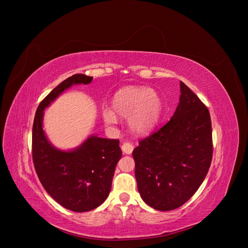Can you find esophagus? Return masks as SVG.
I'll list each match as a JSON object with an SVG mask.
<instances>
[{
	"instance_id": "34e87169",
	"label": "esophagus",
	"mask_w": 248,
	"mask_h": 248,
	"mask_svg": "<svg viewBox=\"0 0 248 248\" xmlns=\"http://www.w3.org/2000/svg\"><path fill=\"white\" fill-rule=\"evenodd\" d=\"M122 151L125 155H131L134 151V146L131 144V142L125 141V142H124L123 146H122Z\"/></svg>"
}]
</instances>
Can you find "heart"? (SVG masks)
<instances>
[{
	"label": "heart",
	"instance_id": "b5f03b06",
	"mask_svg": "<svg viewBox=\"0 0 248 248\" xmlns=\"http://www.w3.org/2000/svg\"><path fill=\"white\" fill-rule=\"evenodd\" d=\"M161 112L162 99L155 89L125 86L112 96L111 108L101 109V117L108 125L117 123V116L126 119L129 131L138 136H145L157 125Z\"/></svg>",
	"mask_w": 248,
	"mask_h": 248
}]
</instances>
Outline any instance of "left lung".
Wrapping results in <instances>:
<instances>
[{
  "mask_svg": "<svg viewBox=\"0 0 248 248\" xmlns=\"http://www.w3.org/2000/svg\"><path fill=\"white\" fill-rule=\"evenodd\" d=\"M180 93L170 122L140 140L133 152L140 197L159 211L187 202L203 183L212 161L209 110L182 81Z\"/></svg>",
  "mask_w": 248,
  "mask_h": 248,
  "instance_id": "8db88e82",
  "label": "left lung"
}]
</instances>
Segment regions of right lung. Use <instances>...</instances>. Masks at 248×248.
<instances>
[{
  "mask_svg": "<svg viewBox=\"0 0 248 248\" xmlns=\"http://www.w3.org/2000/svg\"><path fill=\"white\" fill-rule=\"evenodd\" d=\"M93 77L74 74L62 81L37 108L32 133L35 170L46 192L74 212H87L108 197L115 166L122 158L119 140L88 136L71 150L51 144L43 129L44 110L72 85L89 84Z\"/></svg>",
  "mask_w": 248,
  "mask_h": 248,
  "instance_id": "obj_1",
  "label": "right lung"
}]
</instances>
